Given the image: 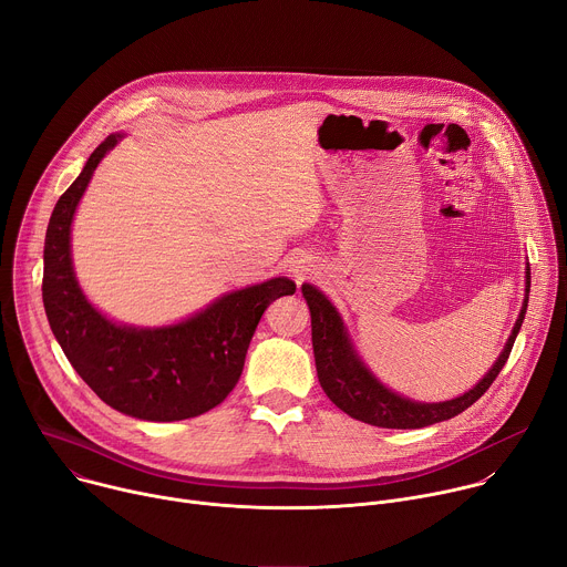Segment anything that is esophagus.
Here are the masks:
<instances>
[{"mask_svg":"<svg viewBox=\"0 0 567 567\" xmlns=\"http://www.w3.org/2000/svg\"><path fill=\"white\" fill-rule=\"evenodd\" d=\"M289 271H291V276L296 278V282H305V280H309V278H313V276L318 274V265H316L311 258L300 256V258L291 260Z\"/></svg>","mask_w":567,"mask_h":567,"instance_id":"esophagus-1","label":"esophagus"}]
</instances>
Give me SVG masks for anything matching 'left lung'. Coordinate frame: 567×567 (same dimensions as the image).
<instances>
[{
    "label": "left lung",
    "instance_id": "8db88e82",
    "mask_svg": "<svg viewBox=\"0 0 567 567\" xmlns=\"http://www.w3.org/2000/svg\"><path fill=\"white\" fill-rule=\"evenodd\" d=\"M525 291L527 296H525L516 326L512 330V337L503 354L494 363V368L484 374V379L477 381L473 390L451 401L420 403L401 394H394L370 374V370L361 363V359L352 350V343L343 328V320L334 309V305L316 287L302 285V296L311 311V346H313L316 374H318L320 388L326 390V394L343 413H348L359 422L381 426V429H424V426L451 420L462 411H466L471 403H475L484 392H487L489 385L501 374V370L505 368L512 354L514 341L520 332L527 300H529V267H527Z\"/></svg>",
    "mask_w": 567,
    "mask_h": 567
}]
</instances>
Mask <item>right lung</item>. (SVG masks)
<instances>
[{"instance_id": "1", "label": "right lung", "mask_w": 567, "mask_h": 567, "mask_svg": "<svg viewBox=\"0 0 567 567\" xmlns=\"http://www.w3.org/2000/svg\"><path fill=\"white\" fill-rule=\"evenodd\" d=\"M107 136L83 173L58 199L44 239L42 300L64 357L118 413L147 422H179L208 413L235 388L265 309L291 296L289 278H274L221 296L204 311L158 330L116 326L80 291L69 233L75 206L101 158L118 143Z\"/></svg>"}]
</instances>
